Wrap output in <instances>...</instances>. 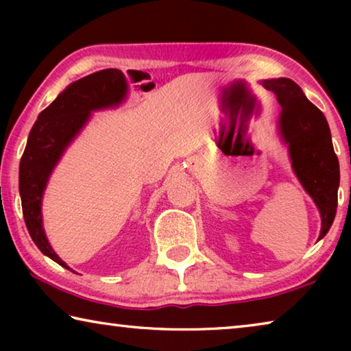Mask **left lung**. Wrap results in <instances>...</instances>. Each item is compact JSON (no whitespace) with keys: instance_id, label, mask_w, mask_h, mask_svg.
Wrapping results in <instances>:
<instances>
[{"instance_id":"1","label":"left lung","mask_w":351,"mask_h":351,"mask_svg":"<svg viewBox=\"0 0 351 351\" xmlns=\"http://www.w3.org/2000/svg\"><path fill=\"white\" fill-rule=\"evenodd\" d=\"M261 83L276 94L282 106L278 130L283 142L288 144L295 176L320 212V240L335 221L339 189V161L332 148L328 122L295 82L282 77Z\"/></svg>"}]
</instances>
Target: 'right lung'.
Returning a JSON list of instances; mask_svg holds the SVG:
<instances>
[{
	"mask_svg": "<svg viewBox=\"0 0 351 351\" xmlns=\"http://www.w3.org/2000/svg\"><path fill=\"white\" fill-rule=\"evenodd\" d=\"M127 97V80L122 71L104 69L77 80L58 94L40 112L29 133L20 161V197L29 235L41 252L63 268L68 265L58 257L46 239L41 218V199L52 170L63 152L85 127L91 111L110 108Z\"/></svg>",
	"mask_w": 351,
	"mask_h": 351,
	"instance_id": "add662e5",
	"label": "right lung"
}]
</instances>
